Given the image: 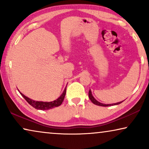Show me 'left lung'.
<instances>
[{"mask_svg": "<svg viewBox=\"0 0 149 149\" xmlns=\"http://www.w3.org/2000/svg\"><path fill=\"white\" fill-rule=\"evenodd\" d=\"M89 99H90V100L95 105H97V106H101V107H110V106L111 105H117V104H121V102H123V101L122 102H117V103H115V104H102V103H100V102L97 101L96 100H95L93 96L91 94V91L89 89Z\"/></svg>", "mask_w": 149, "mask_h": 149, "instance_id": "1", "label": "left lung"}]
</instances>
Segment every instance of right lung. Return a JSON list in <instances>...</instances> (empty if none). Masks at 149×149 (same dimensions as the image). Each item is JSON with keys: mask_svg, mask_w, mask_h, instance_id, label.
<instances>
[{"mask_svg": "<svg viewBox=\"0 0 149 149\" xmlns=\"http://www.w3.org/2000/svg\"><path fill=\"white\" fill-rule=\"evenodd\" d=\"M66 88H65L64 92L62 93V94L60 95V97H58V99L56 100L52 101V102H41V101H34L33 100L29 98V97H26L24 95L23 93H22L19 91L20 94H21L22 96L24 97V98L26 100V101L28 102V104H30L32 107H33L34 109H38V110H49L51 109H53V108L58 107L59 106L62 104V102L64 101L65 95H66Z\"/></svg>", "mask_w": 149, "mask_h": 149, "instance_id": "obj_1", "label": "right lung"}]
</instances>
